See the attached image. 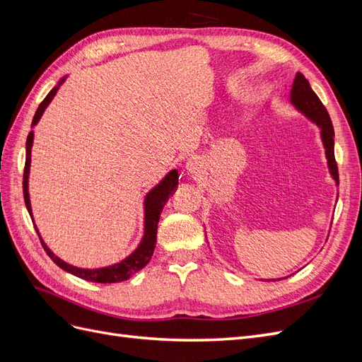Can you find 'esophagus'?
Segmentation results:
<instances>
[{
	"label": "esophagus",
	"instance_id": "obj_1",
	"mask_svg": "<svg viewBox=\"0 0 362 362\" xmlns=\"http://www.w3.org/2000/svg\"><path fill=\"white\" fill-rule=\"evenodd\" d=\"M185 169H187V172L192 175V177L199 178L204 173V163L198 158H190L187 164H185Z\"/></svg>",
	"mask_w": 362,
	"mask_h": 362
}]
</instances>
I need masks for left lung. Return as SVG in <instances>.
<instances>
[{
  "instance_id": "obj_1",
  "label": "left lung",
  "mask_w": 362,
  "mask_h": 362,
  "mask_svg": "<svg viewBox=\"0 0 362 362\" xmlns=\"http://www.w3.org/2000/svg\"><path fill=\"white\" fill-rule=\"evenodd\" d=\"M290 101L294 105L296 110H299L302 115H305L310 120H313V122L320 128V136H322V141L325 146L327 168H329L332 178L335 180V184L338 185V182H339L338 168H337L335 154H334V136L335 134H334V127L331 122V117H329V113H327V110H326V107L319 100V96H317L315 92L311 89L308 80H306L300 72H298L294 76L291 93H290ZM270 281H276V279H270Z\"/></svg>"
}]
</instances>
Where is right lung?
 Masks as SVG:
<instances>
[{
    "instance_id": "right-lung-1",
    "label": "right lung",
    "mask_w": 362,
    "mask_h": 362,
    "mask_svg": "<svg viewBox=\"0 0 362 362\" xmlns=\"http://www.w3.org/2000/svg\"><path fill=\"white\" fill-rule=\"evenodd\" d=\"M64 81V78H62L59 81L57 86L52 87V90L45 96V100L40 103V105L37 107L36 115L33 117L31 127H35L39 119L42 117L45 108L48 107V104L52 101V98L56 96L60 84ZM33 137H35V133L30 131L28 137H27V144H25V168H24V181H23V187H24V201H25V206L31 216L33 225H35L36 233L39 234L35 218H33V211H31V204H30V194H28V175H30V163H31V148H33ZM178 187V172L177 170H170L166 177H164L154 189H152L146 196H145V233L144 237H141L140 245L136 247V250L133 254H129L125 259H122L120 262H116L113 266L108 267H101V269H81V267H75L64 262L63 259H60L57 255H54L51 249L43 242L40 234V243L43 246V249L47 250V254L49 255V258L56 262V264L63 269L64 272L72 273V275L78 276L84 281L89 282H100V284H113V282H120V281H127L131 276L137 273L139 270L144 269L148 262L152 258V254H154L156 249V243H157V225L160 221V214L163 211L164 205H166L169 196L173 193V190Z\"/></svg>"
}]
</instances>
